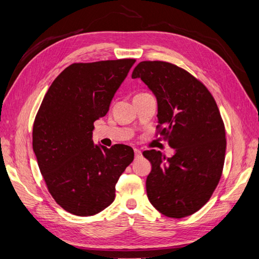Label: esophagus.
Masks as SVG:
<instances>
[{"mask_svg": "<svg viewBox=\"0 0 259 259\" xmlns=\"http://www.w3.org/2000/svg\"><path fill=\"white\" fill-rule=\"evenodd\" d=\"M142 156V152L139 149H135V157L136 158H140Z\"/></svg>", "mask_w": 259, "mask_h": 259, "instance_id": "34e87169", "label": "esophagus"}]
</instances>
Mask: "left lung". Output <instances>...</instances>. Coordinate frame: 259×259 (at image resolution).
<instances>
[{
	"instance_id": "obj_1",
	"label": "left lung",
	"mask_w": 259,
	"mask_h": 259,
	"mask_svg": "<svg viewBox=\"0 0 259 259\" xmlns=\"http://www.w3.org/2000/svg\"><path fill=\"white\" fill-rule=\"evenodd\" d=\"M136 78L155 93L157 136L176 151L171 158L144 151L152 166L148 199L167 217L190 216L210 199L223 174L226 131L217 103L200 80L172 63L142 61L133 72Z\"/></svg>"
}]
</instances>
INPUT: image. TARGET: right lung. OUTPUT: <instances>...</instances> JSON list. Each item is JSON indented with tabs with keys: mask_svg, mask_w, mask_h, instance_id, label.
I'll return each instance as SVG.
<instances>
[{
	"mask_svg": "<svg viewBox=\"0 0 259 259\" xmlns=\"http://www.w3.org/2000/svg\"><path fill=\"white\" fill-rule=\"evenodd\" d=\"M135 59L73 63L52 82L33 123V151L48 190L76 216H93L110 206L115 184L134 161L133 148L93 145V122L110 102Z\"/></svg>",
	"mask_w": 259,
	"mask_h": 259,
	"instance_id": "obj_1",
	"label": "right lung"
}]
</instances>
